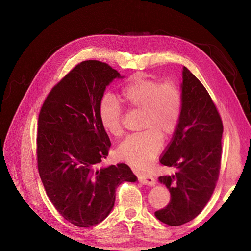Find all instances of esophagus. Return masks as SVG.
I'll list each match as a JSON object with an SVG mask.
<instances>
[{
	"label": "esophagus",
	"instance_id": "1",
	"mask_svg": "<svg viewBox=\"0 0 251 251\" xmlns=\"http://www.w3.org/2000/svg\"><path fill=\"white\" fill-rule=\"evenodd\" d=\"M138 181L142 184H144V185H150V186H152L155 184V180L152 176L149 175V174H139L138 176Z\"/></svg>",
	"mask_w": 251,
	"mask_h": 251
}]
</instances>
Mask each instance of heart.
<instances>
[{
	"label": "heart",
	"instance_id": "obj_1",
	"mask_svg": "<svg viewBox=\"0 0 251 251\" xmlns=\"http://www.w3.org/2000/svg\"><path fill=\"white\" fill-rule=\"evenodd\" d=\"M121 100L131 111L141 113L140 133L128 136L117 149L120 159L137 169L147 168L160 152L163 137L173 135L183 109L182 92L172 81L161 83L142 74L134 75L122 87ZM102 128L113 137L123 134V113L111 95H104L99 107Z\"/></svg>",
	"mask_w": 251,
	"mask_h": 251
}]
</instances>
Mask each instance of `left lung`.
Returning a JSON list of instances; mask_svg holds the SVG:
<instances>
[{
  "label": "left lung",
  "instance_id": "1",
  "mask_svg": "<svg viewBox=\"0 0 251 251\" xmlns=\"http://www.w3.org/2000/svg\"><path fill=\"white\" fill-rule=\"evenodd\" d=\"M182 78L180 123L160 160L176 169L174 174L159 178L171 200L154 213L169 226L183 225L201 213L215 190L221 168V116L205 87L186 67Z\"/></svg>",
  "mask_w": 251,
  "mask_h": 251
}]
</instances>
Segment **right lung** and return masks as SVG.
<instances>
[{"label": "right lung", "mask_w": 251, "mask_h": 251, "mask_svg": "<svg viewBox=\"0 0 251 251\" xmlns=\"http://www.w3.org/2000/svg\"><path fill=\"white\" fill-rule=\"evenodd\" d=\"M120 73L88 60L51 88L38 116L37 168L50 202L73 225L88 228L114 207L116 188L136 176L126 164L100 168L110 138L100 120V101Z\"/></svg>", "instance_id": "right-lung-1"}]
</instances>
